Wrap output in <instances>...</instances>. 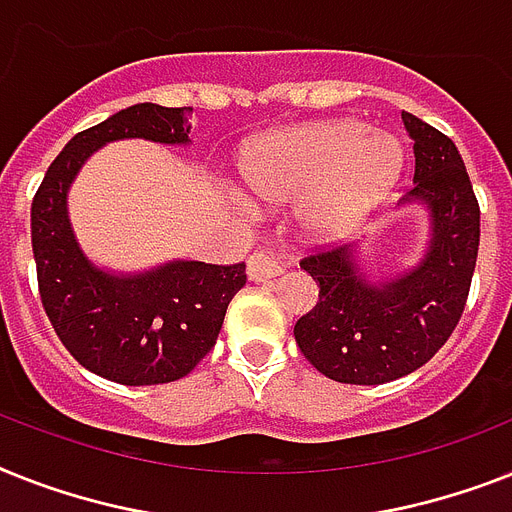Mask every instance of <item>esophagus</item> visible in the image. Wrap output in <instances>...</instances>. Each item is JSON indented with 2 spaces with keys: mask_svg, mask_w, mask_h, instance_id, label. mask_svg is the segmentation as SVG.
<instances>
[{
  "mask_svg": "<svg viewBox=\"0 0 512 512\" xmlns=\"http://www.w3.org/2000/svg\"><path fill=\"white\" fill-rule=\"evenodd\" d=\"M286 268H289V260L281 252H270V249H257L247 260L249 281H268V278L281 276Z\"/></svg>",
  "mask_w": 512,
  "mask_h": 512,
  "instance_id": "1",
  "label": "esophagus"
}]
</instances>
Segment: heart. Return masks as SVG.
<instances>
[{"instance_id": "obj_1", "label": "heart", "mask_w": 512, "mask_h": 512, "mask_svg": "<svg viewBox=\"0 0 512 512\" xmlns=\"http://www.w3.org/2000/svg\"><path fill=\"white\" fill-rule=\"evenodd\" d=\"M402 147L360 120H321L263 136L247 149L242 181L263 205L306 197L305 226L339 234L371 213L402 170Z\"/></svg>"}]
</instances>
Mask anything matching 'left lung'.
Returning a JSON list of instances; mask_svg holds the SVG:
<instances>
[{
    "label": "left lung",
    "mask_w": 512,
    "mask_h": 512,
    "mask_svg": "<svg viewBox=\"0 0 512 512\" xmlns=\"http://www.w3.org/2000/svg\"><path fill=\"white\" fill-rule=\"evenodd\" d=\"M413 139V189L400 205L429 210L421 263L373 281L355 247L318 249L302 268L318 284V305L294 326L302 355L342 384L376 386L429 363L458 326L479 255V202L450 136L402 112Z\"/></svg>",
    "instance_id": "8db88e82"
}]
</instances>
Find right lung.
Returning <instances> with one entry per match:
<instances>
[{"label": "right lung", "instance_id": "obj_1", "mask_svg": "<svg viewBox=\"0 0 512 512\" xmlns=\"http://www.w3.org/2000/svg\"><path fill=\"white\" fill-rule=\"evenodd\" d=\"M191 107H126L65 144L31 205L41 305L86 371L126 386L168 384L215 347L228 302L247 284L244 263L173 260L118 276L83 255L68 218V189L99 147L118 139L189 144Z\"/></svg>", "mask_w": 512, "mask_h": 512}]
</instances>
